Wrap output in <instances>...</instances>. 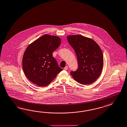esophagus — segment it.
Returning <instances> with one entry per match:
<instances>
[{"mask_svg": "<svg viewBox=\"0 0 127 127\" xmlns=\"http://www.w3.org/2000/svg\"><path fill=\"white\" fill-rule=\"evenodd\" d=\"M68 67L67 66H66L64 69L65 70H67L68 69Z\"/></svg>", "mask_w": 127, "mask_h": 127, "instance_id": "obj_1", "label": "esophagus"}]
</instances>
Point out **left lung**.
I'll return each mask as SVG.
<instances>
[{
	"label": "left lung",
	"mask_w": 127,
	"mask_h": 127,
	"mask_svg": "<svg viewBox=\"0 0 127 127\" xmlns=\"http://www.w3.org/2000/svg\"><path fill=\"white\" fill-rule=\"evenodd\" d=\"M68 41L76 54L78 67L70 71L76 82L82 85L95 82L101 73L103 57L101 48L93 39L81 35L67 36Z\"/></svg>",
	"instance_id": "left-lung-1"
}]
</instances>
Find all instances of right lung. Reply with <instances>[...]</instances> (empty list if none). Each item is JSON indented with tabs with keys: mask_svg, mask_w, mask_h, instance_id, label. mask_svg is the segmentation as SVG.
I'll use <instances>...</instances> for the list:
<instances>
[{
	"mask_svg": "<svg viewBox=\"0 0 127 127\" xmlns=\"http://www.w3.org/2000/svg\"><path fill=\"white\" fill-rule=\"evenodd\" d=\"M61 44L59 37L45 34L29 45L24 54L22 66L31 82L45 87L62 71L52 55Z\"/></svg>",
	"mask_w": 127,
	"mask_h": 127,
	"instance_id": "1",
	"label": "right lung"
}]
</instances>
